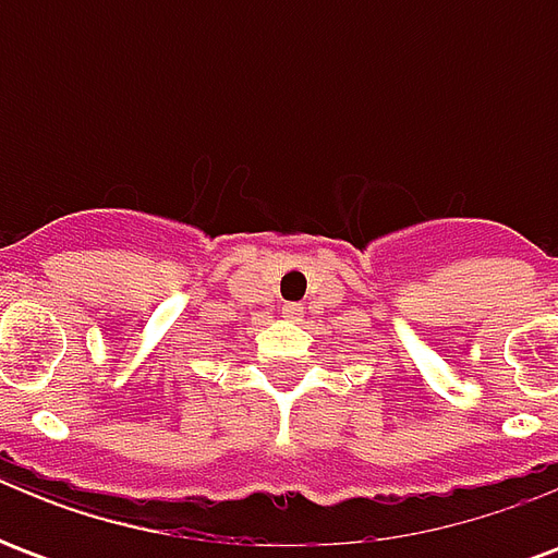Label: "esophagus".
<instances>
[{
    "label": "esophagus",
    "instance_id": "1",
    "mask_svg": "<svg viewBox=\"0 0 558 558\" xmlns=\"http://www.w3.org/2000/svg\"><path fill=\"white\" fill-rule=\"evenodd\" d=\"M283 316L292 319V323H295V319H302V304H283Z\"/></svg>",
    "mask_w": 558,
    "mask_h": 558
}]
</instances>
